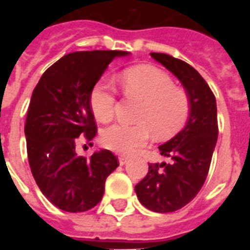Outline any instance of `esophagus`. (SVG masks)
Listing matches in <instances>:
<instances>
[{
	"instance_id": "34e87169",
	"label": "esophagus",
	"mask_w": 250,
	"mask_h": 250,
	"mask_svg": "<svg viewBox=\"0 0 250 250\" xmlns=\"http://www.w3.org/2000/svg\"><path fill=\"white\" fill-rule=\"evenodd\" d=\"M127 161H129V159H127L126 156H120V158H119V164L120 165H125Z\"/></svg>"
}]
</instances>
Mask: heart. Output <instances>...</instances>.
Here are the masks:
<instances>
[{"mask_svg":"<svg viewBox=\"0 0 250 250\" xmlns=\"http://www.w3.org/2000/svg\"><path fill=\"white\" fill-rule=\"evenodd\" d=\"M125 94L143 101L136 125L115 124L101 135L104 146L119 154L130 155L150 140L151 132L164 140L184 126L190 114V99L182 87L174 86L171 77L149 65L134 66L123 75ZM116 96L111 86L99 83L90 94L95 118L109 123L115 114Z\"/></svg>","mask_w":250,"mask_h":250,"instance_id":"1","label":"heart"}]
</instances>
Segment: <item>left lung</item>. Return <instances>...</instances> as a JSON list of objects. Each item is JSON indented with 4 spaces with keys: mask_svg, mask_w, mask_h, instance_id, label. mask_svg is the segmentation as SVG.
<instances>
[{
    "mask_svg": "<svg viewBox=\"0 0 250 250\" xmlns=\"http://www.w3.org/2000/svg\"><path fill=\"white\" fill-rule=\"evenodd\" d=\"M150 56L173 72L190 99V114L182 131L160 145L171 163L149 164L146 176L135 185L138 199L156 213H171L190 203L202 189L218 140L216 101L207 81L193 66L167 54Z\"/></svg>",
    "mask_w": 250,
    "mask_h": 250,
    "instance_id": "left-lung-1",
    "label": "left lung"
}]
</instances>
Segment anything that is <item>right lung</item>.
<instances>
[{"label": "right lung", "mask_w": 250, "mask_h": 250, "mask_svg": "<svg viewBox=\"0 0 250 250\" xmlns=\"http://www.w3.org/2000/svg\"><path fill=\"white\" fill-rule=\"evenodd\" d=\"M126 51H76L43 72L31 96L25 134L31 171L40 190L55 207L81 213L103 199L106 178L119 167L109 150L90 158L75 151L91 144L98 127L90 94L107 65Z\"/></svg>", "instance_id": "1"}]
</instances>
